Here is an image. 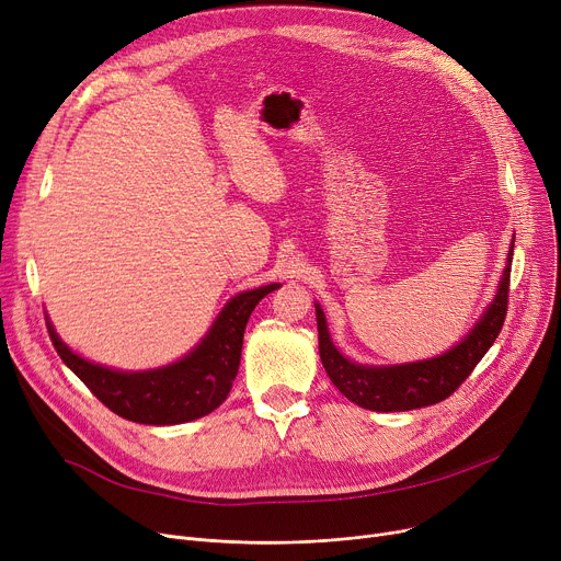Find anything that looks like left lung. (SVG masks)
I'll list each match as a JSON object with an SVG mask.
<instances>
[{
  "mask_svg": "<svg viewBox=\"0 0 561 561\" xmlns=\"http://www.w3.org/2000/svg\"><path fill=\"white\" fill-rule=\"evenodd\" d=\"M514 241L510 245L507 265L500 277L497 290L491 305L478 318L468 334L446 350L444 355L393 364V366H368L343 357L332 343L325 313L316 305L318 322V352L322 368L328 370L332 385L355 404L370 411H409L427 404H436L455 393L461 381L473 373L486 350L497 339L507 316V296H510V273H512Z\"/></svg>",
  "mask_w": 561,
  "mask_h": 561,
  "instance_id": "obj_1",
  "label": "left lung"
}]
</instances>
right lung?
Wrapping results in <instances>:
<instances>
[{
  "label": "right lung",
  "instance_id": "obj_1",
  "mask_svg": "<svg viewBox=\"0 0 561 561\" xmlns=\"http://www.w3.org/2000/svg\"><path fill=\"white\" fill-rule=\"evenodd\" d=\"M279 286L265 284L233 296L188 355L152 370H117L88 362L61 341L49 320L47 332L58 357L113 414L142 425H180L211 414L225 402L239 375L250 313Z\"/></svg>",
  "mask_w": 561,
  "mask_h": 561
}]
</instances>
